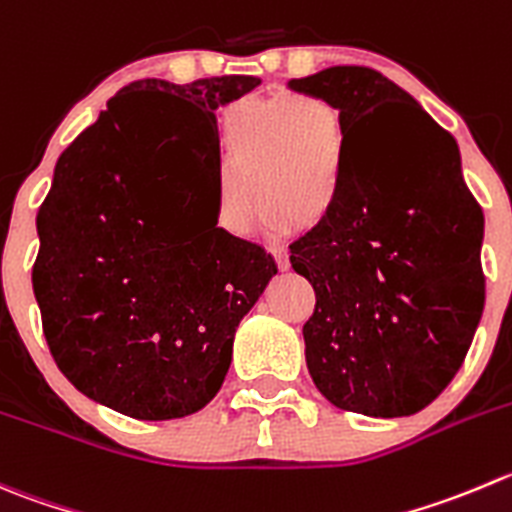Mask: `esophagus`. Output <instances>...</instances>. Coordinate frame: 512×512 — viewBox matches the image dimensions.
<instances>
[{
	"label": "esophagus",
	"mask_w": 512,
	"mask_h": 512,
	"mask_svg": "<svg viewBox=\"0 0 512 512\" xmlns=\"http://www.w3.org/2000/svg\"><path fill=\"white\" fill-rule=\"evenodd\" d=\"M267 250L272 252V257L277 260V265H280V270H287L290 267V257H287V250L282 245H277V242H270V247Z\"/></svg>",
	"instance_id": "esophagus-1"
}]
</instances>
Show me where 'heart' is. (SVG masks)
Wrapping results in <instances>:
<instances>
[{
	"instance_id": "1",
	"label": "heart",
	"mask_w": 512,
	"mask_h": 512,
	"mask_svg": "<svg viewBox=\"0 0 512 512\" xmlns=\"http://www.w3.org/2000/svg\"><path fill=\"white\" fill-rule=\"evenodd\" d=\"M350 157V127L325 94L292 92L242 97L220 124L217 220L245 235L262 212L287 227H312L340 200Z\"/></svg>"
}]
</instances>
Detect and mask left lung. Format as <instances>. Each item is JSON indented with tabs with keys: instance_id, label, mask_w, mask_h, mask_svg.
I'll list each match as a JSON object with an SVG mask.
<instances>
[{
	"instance_id": "left-lung-1",
	"label": "left lung",
	"mask_w": 512,
	"mask_h": 512,
	"mask_svg": "<svg viewBox=\"0 0 512 512\" xmlns=\"http://www.w3.org/2000/svg\"><path fill=\"white\" fill-rule=\"evenodd\" d=\"M290 87L330 97L350 127L340 200L290 245L315 290L307 370L335 408L413 415L448 388L483 315V210L453 135L388 77L330 67ZM382 108L396 117L377 123Z\"/></svg>"
}]
</instances>
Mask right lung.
Listing matches in <instances>:
<instances>
[{
	"label": "right lung",
	"instance_id": "add662e5",
	"mask_svg": "<svg viewBox=\"0 0 512 512\" xmlns=\"http://www.w3.org/2000/svg\"><path fill=\"white\" fill-rule=\"evenodd\" d=\"M250 74L119 89L59 155L37 212L32 287L59 370L137 420L185 418L222 388L242 317L277 272L217 227L215 109Z\"/></svg>",
	"mask_w": 512,
	"mask_h": 512
}]
</instances>
